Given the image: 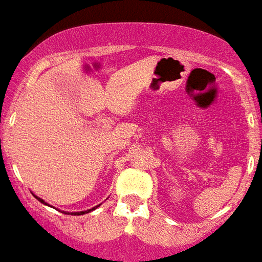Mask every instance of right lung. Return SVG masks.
<instances>
[{"label": "right lung", "mask_w": 262, "mask_h": 262, "mask_svg": "<svg viewBox=\"0 0 262 262\" xmlns=\"http://www.w3.org/2000/svg\"><path fill=\"white\" fill-rule=\"evenodd\" d=\"M35 197H36V195H35ZM36 199H38L39 201H40V203L46 204V203H45V201H43L42 199H39V197H36ZM92 209H95V208H92ZM92 209H90V211H84V212H76V213H71V215H84V213H87V212H91V211H92Z\"/></svg>", "instance_id": "add662e5"}]
</instances>
